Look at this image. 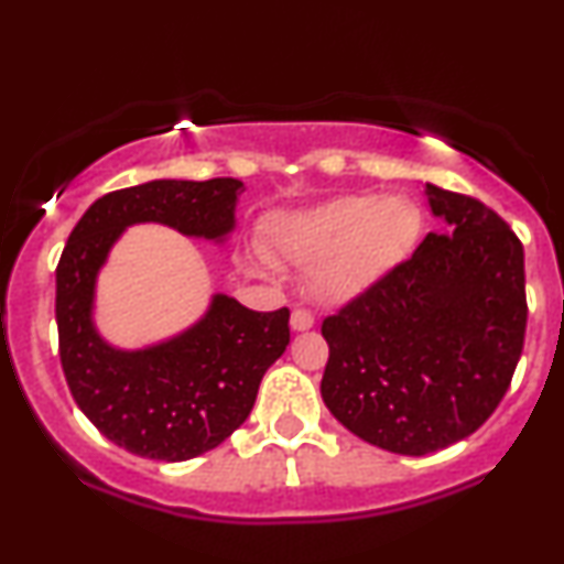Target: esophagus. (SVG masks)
Masks as SVG:
<instances>
[{
  "label": "esophagus",
  "instance_id": "1",
  "mask_svg": "<svg viewBox=\"0 0 564 564\" xmlns=\"http://www.w3.org/2000/svg\"><path fill=\"white\" fill-rule=\"evenodd\" d=\"M315 325V315L310 310H294L291 312V328L294 330H310Z\"/></svg>",
  "mask_w": 564,
  "mask_h": 564
}]
</instances>
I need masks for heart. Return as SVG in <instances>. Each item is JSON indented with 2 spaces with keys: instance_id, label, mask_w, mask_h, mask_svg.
Returning <instances> with one entry per match:
<instances>
[{
  "instance_id": "1",
  "label": "heart",
  "mask_w": 564,
  "mask_h": 564,
  "mask_svg": "<svg viewBox=\"0 0 564 564\" xmlns=\"http://www.w3.org/2000/svg\"><path fill=\"white\" fill-rule=\"evenodd\" d=\"M420 236V213L402 196L351 194L275 220L270 252L310 270L317 300L341 302L402 262Z\"/></svg>"
}]
</instances>
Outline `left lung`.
<instances>
[{
  "mask_svg": "<svg viewBox=\"0 0 564 564\" xmlns=\"http://www.w3.org/2000/svg\"><path fill=\"white\" fill-rule=\"evenodd\" d=\"M444 234H429L323 321L321 393L355 436L431 454L491 417L525 341V264L514 230L484 202L429 183Z\"/></svg>",
  "mask_w": 564,
  "mask_h": 564,
  "instance_id": "8db88e82",
  "label": "left lung"
}]
</instances>
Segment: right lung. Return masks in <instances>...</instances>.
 I'll return each instance as SVG.
<instances>
[{"label": "right lung", "mask_w": 564, "mask_h": 564, "mask_svg": "<svg viewBox=\"0 0 564 564\" xmlns=\"http://www.w3.org/2000/svg\"><path fill=\"white\" fill-rule=\"evenodd\" d=\"M243 183L149 181L105 194L73 228L57 262L59 362L73 399L112 444L139 457L183 463L223 444L252 412L264 370L291 341L289 307L254 312L217 294L186 334L120 351L94 330V281L133 223H165L186 236L234 230Z\"/></svg>", "instance_id": "add662e5"}]
</instances>
